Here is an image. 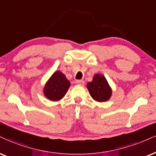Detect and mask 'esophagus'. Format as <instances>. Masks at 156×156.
Instances as JSON below:
<instances>
[{"label": "esophagus", "instance_id": "1", "mask_svg": "<svg viewBox=\"0 0 156 156\" xmlns=\"http://www.w3.org/2000/svg\"><path fill=\"white\" fill-rule=\"evenodd\" d=\"M76 83L79 84V85H84V82L83 81V80H76Z\"/></svg>", "mask_w": 156, "mask_h": 156}]
</instances>
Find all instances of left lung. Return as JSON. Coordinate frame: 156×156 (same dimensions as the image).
I'll return each mask as SVG.
<instances>
[{
  "label": "left lung",
  "instance_id": "1",
  "mask_svg": "<svg viewBox=\"0 0 156 156\" xmlns=\"http://www.w3.org/2000/svg\"><path fill=\"white\" fill-rule=\"evenodd\" d=\"M90 95L96 101L104 102L111 98L112 91L103 75L95 74L93 81L87 84Z\"/></svg>",
  "mask_w": 156,
  "mask_h": 156
}]
</instances>
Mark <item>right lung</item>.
<instances>
[{
	"instance_id": "obj_1",
	"label": "right lung",
	"mask_w": 156,
	"mask_h": 156,
	"mask_svg": "<svg viewBox=\"0 0 156 156\" xmlns=\"http://www.w3.org/2000/svg\"><path fill=\"white\" fill-rule=\"evenodd\" d=\"M70 87V82L61 72H56L51 76L44 87V94L47 98L57 101L64 97Z\"/></svg>"
}]
</instances>
